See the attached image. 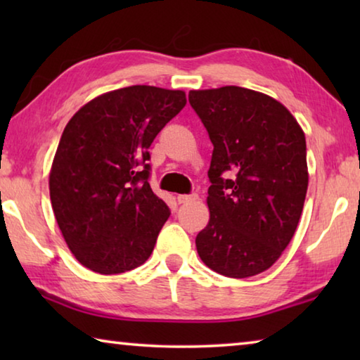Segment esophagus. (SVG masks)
<instances>
[{
	"label": "esophagus",
	"instance_id": "34e87169",
	"mask_svg": "<svg viewBox=\"0 0 360 360\" xmlns=\"http://www.w3.org/2000/svg\"><path fill=\"white\" fill-rule=\"evenodd\" d=\"M195 200H198V195L197 193H191V195H178V203H191L195 202Z\"/></svg>",
	"mask_w": 360,
	"mask_h": 360
}]
</instances>
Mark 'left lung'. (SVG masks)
Here are the masks:
<instances>
[{"label": "left lung", "instance_id": "8db88e82", "mask_svg": "<svg viewBox=\"0 0 360 360\" xmlns=\"http://www.w3.org/2000/svg\"><path fill=\"white\" fill-rule=\"evenodd\" d=\"M188 103L214 146L198 255L219 275L255 276L281 257L300 221L308 188L304 133L288 108L251 89L191 90Z\"/></svg>", "mask_w": 360, "mask_h": 360}]
</instances>
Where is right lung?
<instances>
[{"label":"right lung","instance_id":"add662e5","mask_svg":"<svg viewBox=\"0 0 360 360\" xmlns=\"http://www.w3.org/2000/svg\"><path fill=\"white\" fill-rule=\"evenodd\" d=\"M186 92L131 85L98 95L66 124L53 157L52 210L79 264L100 275L143 265L169 210L152 192L149 148Z\"/></svg>","mask_w":360,"mask_h":360}]
</instances>
